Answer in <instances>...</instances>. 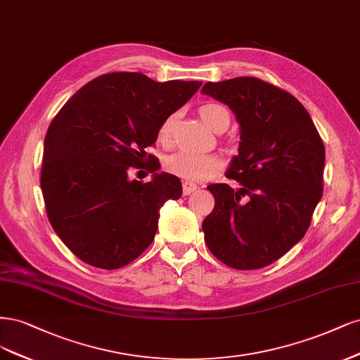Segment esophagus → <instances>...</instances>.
<instances>
[{
    "label": "esophagus",
    "instance_id": "34e87169",
    "mask_svg": "<svg viewBox=\"0 0 360 360\" xmlns=\"http://www.w3.org/2000/svg\"><path fill=\"white\" fill-rule=\"evenodd\" d=\"M197 190V185H194V184H191V182H187L185 181L184 184H182V191H184V194L185 195H188V194H191L193 191H195Z\"/></svg>",
    "mask_w": 360,
    "mask_h": 360
}]
</instances>
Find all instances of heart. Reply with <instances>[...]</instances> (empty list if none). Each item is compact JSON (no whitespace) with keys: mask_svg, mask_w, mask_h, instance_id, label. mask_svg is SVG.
Here are the masks:
<instances>
[{"mask_svg":"<svg viewBox=\"0 0 360 360\" xmlns=\"http://www.w3.org/2000/svg\"><path fill=\"white\" fill-rule=\"evenodd\" d=\"M199 115L202 121L211 127L212 130H218L219 127L229 125L230 115L229 110L218 103H207L199 109ZM173 118H167L161 124L158 130V139L161 142H167L172 131ZM223 161L218 155L212 154H194L181 150V153L172 154L166 160V169L172 175H175L184 181L188 182H202L211 179L217 173L221 170Z\"/></svg>","mask_w":360,"mask_h":360,"instance_id":"b5f03b06","label":"heart"}]
</instances>
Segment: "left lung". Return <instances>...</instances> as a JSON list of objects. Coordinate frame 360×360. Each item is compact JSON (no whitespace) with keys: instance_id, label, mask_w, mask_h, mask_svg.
<instances>
[{"instance_id":"obj_1","label":"left lung","mask_w":360,"mask_h":360,"mask_svg":"<svg viewBox=\"0 0 360 360\" xmlns=\"http://www.w3.org/2000/svg\"><path fill=\"white\" fill-rule=\"evenodd\" d=\"M202 94L233 110L239 154L227 184L207 187L215 199L202 229L214 256L239 271L264 268L304 238L323 195L324 145L309 113L290 92L242 76L207 82Z\"/></svg>"}]
</instances>
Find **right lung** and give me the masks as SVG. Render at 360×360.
Returning a JSON list of instances; mask_svg holds the SVG:
<instances>
[{"mask_svg":"<svg viewBox=\"0 0 360 360\" xmlns=\"http://www.w3.org/2000/svg\"><path fill=\"white\" fill-rule=\"evenodd\" d=\"M200 85L106 73L56 113L44 139L40 185L53 230L77 259L120 269L153 243L160 207L179 199L182 185L169 173H155L146 184L130 181L129 169L146 165L145 158L150 163L146 148L161 124Z\"/></svg>","mask_w":360,"mask_h":360,"instance_id":"add662e5","label":"right lung"}]
</instances>
